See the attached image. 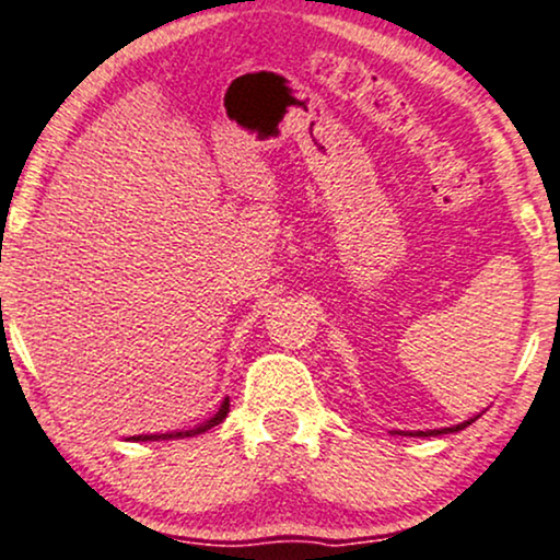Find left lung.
Masks as SVG:
<instances>
[{
	"label": "left lung",
	"instance_id": "8db88e82",
	"mask_svg": "<svg viewBox=\"0 0 560 560\" xmlns=\"http://www.w3.org/2000/svg\"><path fill=\"white\" fill-rule=\"evenodd\" d=\"M471 422H475V419H469V422H464V424H456V427H445V430H430V432H419V438H432V435H448V432H458V430H464V427H469Z\"/></svg>",
	"mask_w": 560,
	"mask_h": 560
}]
</instances>
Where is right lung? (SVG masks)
<instances>
[{"label":"right lung","instance_id":"right-lung-1","mask_svg":"<svg viewBox=\"0 0 560 560\" xmlns=\"http://www.w3.org/2000/svg\"><path fill=\"white\" fill-rule=\"evenodd\" d=\"M228 411H230V400L225 398V404L220 406V411L214 413L212 419H209L207 424H201V427H196V430H186V432H164V435H138V438H133V440H175V438H190V435H201V432H207V430H212V427H217L222 422V419L228 417Z\"/></svg>","mask_w":560,"mask_h":560}]
</instances>
